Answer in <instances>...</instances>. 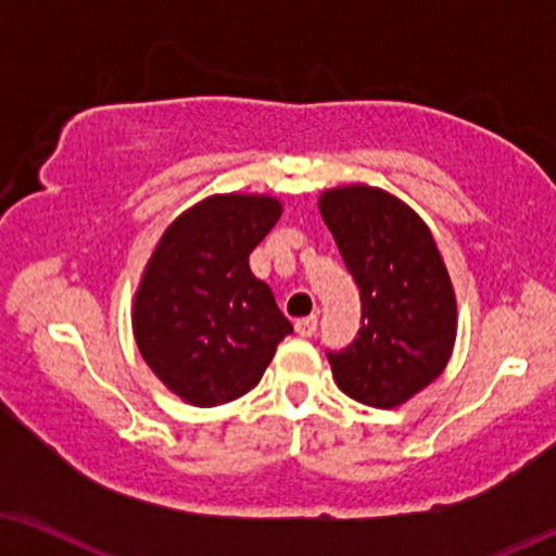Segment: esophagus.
<instances>
[{
  "label": "esophagus",
  "instance_id": "1",
  "mask_svg": "<svg viewBox=\"0 0 556 556\" xmlns=\"http://www.w3.org/2000/svg\"><path fill=\"white\" fill-rule=\"evenodd\" d=\"M295 333L299 337H314L316 333V326H318V318L316 316H303V318H295Z\"/></svg>",
  "mask_w": 556,
  "mask_h": 556
}]
</instances>
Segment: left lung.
Wrapping results in <instances>:
<instances>
[{"label": "left lung", "instance_id": "1", "mask_svg": "<svg viewBox=\"0 0 556 556\" xmlns=\"http://www.w3.org/2000/svg\"><path fill=\"white\" fill-rule=\"evenodd\" d=\"M318 210L362 301L352 344L326 352L333 379L364 405L397 407L451 359L455 295L443 257L428 225L382 189H331Z\"/></svg>", "mask_w": 556, "mask_h": 556}]
</instances>
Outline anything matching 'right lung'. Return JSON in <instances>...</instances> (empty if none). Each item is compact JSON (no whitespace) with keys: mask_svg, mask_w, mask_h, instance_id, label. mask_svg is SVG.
Listing matches in <instances>:
<instances>
[{"mask_svg":"<svg viewBox=\"0 0 556 556\" xmlns=\"http://www.w3.org/2000/svg\"><path fill=\"white\" fill-rule=\"evenodd\" d=\"M278 217L273 197H210L174 219L147 265L134 303L136 344L151 371L197 407L253 390L293 333L248 261Z\"/></svg>","mask_w":556,"mask_h":556,"instance_id":"1","label":"right lung"}]
</instances>
